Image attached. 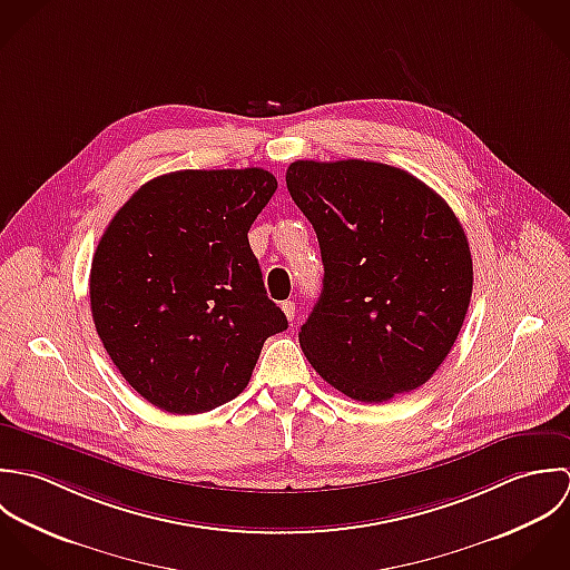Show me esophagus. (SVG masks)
Returning <instances> with one entry per match:
<instances>
[{
	"label": "esophagus",
	"instance_id": "34e87169",
	"mask_svg": "<svg viewBox=\"0 0 570 570\" xmlns=\"http://www.w3.org/2000/svg\"><path fill=\"white\" fill-rule=\"evenodd\" d=\"M282 311H284V315H286V320H288V322H293V320H295V302H291V299L282 302Z\"/></svg>",
	"mask_w": 570,
	"mask_h": 570
}]
</instances>
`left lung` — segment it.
I'll list each match as a JSON object with an SVG mask.
<instances>
[{
	"mask_svg": "<svg viewBox=\"0 0 570 570\" xmlns=\"http://www.w3.org/2000/svg\"><path fill=\"white\" fill-rule=\"evenodd\" d=\"M286 187L324 262L320 302L299 331L311 365L361 403L428 383L473 288L469 242L450 205L412 174L370 160H295Z\"/></svg>",
	"mask_w": 570,
	"mask_h": 570,
	"instance_id": "left-lung-1",
	"label": "left lung"
}]
</instances>
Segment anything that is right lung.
Listing matches in <instances>:
<instances>
[{
	"instance_id": "add662e5",
	"label": "right lung",
	"mask_w": 570,
	"mask_h": 570,
	"mask_svg": "<svg viewBox=\"0 0 570 570\" xmlns=\"http://www.w3.org/2000/svg\"><path fill=\"white\" fill-rule=\"evenodd\" d=\"M271 171L185 169L145 183L99 239L90 308L122 379L169 414L235 399L262 345L288 328L266 297L248 228Z\"/></svg>"
}]
</instances>
